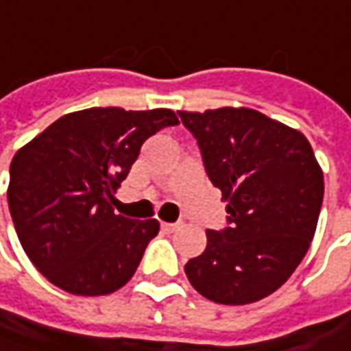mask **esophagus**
<instances>
[{
  "label": "esophagus",
  "instance_id": "esophagus-1",
  "mask_svg": "<svg viewBox=\"0 0 351 351\" xmlns=\"http://www.w3.org/2000/svg\"><path fill=\"white\" fill-rule=\"evenodd\" d=\"M180 228V223H167V221H162L160 223V230L165 232V234H173V232H176Z\"/></svg>",
  "mask_w": 351,
  "mask_h": 351
}]
</instances>
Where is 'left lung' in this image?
<instances>
[{"label":"left lung","mask_w":351,"mask_h":351,"mask_svg":"<svg viewBox=\"0 0 351 351\" xmlns=\"http://www.w3.org/2000/svg\"><path fill=\"white\" fill-rule=\"evenodd\" d=\"M178 115L228 202V228L206 232L204 253L184 273L220 304L269 297L293 275L316 232L324 176L313 147L300 131L250 108Z\"/></svg>","instance_id":"1"}]
</instances>
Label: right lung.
I'll use <instances>...</instances> for the list:
<instances>
[{"label": "right lung", "mask_w": 351, "mask_h": 351, "mask_svg": "<svg viewBox=\"0 0 351 351\" xmlns=\"http://www.w3.org/2000/svg\"><path fill=\"white\" fill-rule=\"evenodd\" d=\"M176 123L171 110L90 108L62 115L15 153L9 212L40 275L80 297L130 281L159 221L115 214L114 192L147 139Z\"/></svg>", "instance_id": "1"}]
</instances>
